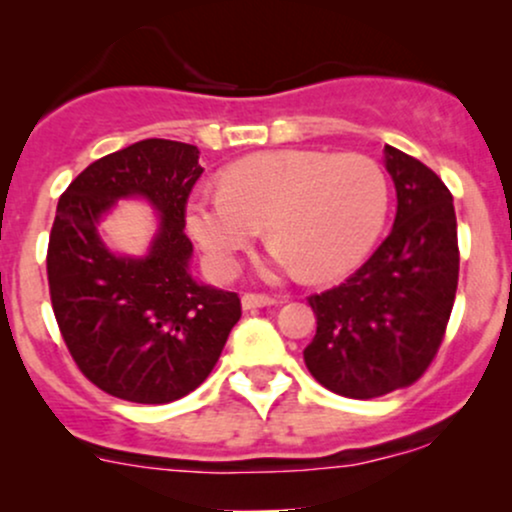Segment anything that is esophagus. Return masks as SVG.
Instances as JSON below:
<instances>
[{"label": "esophagus", "instance_id": "34e87169", "mask_svg": "<svg viewBox=\"0 0 512 512\" xmlns=\"http://www.w3.org/2000/svg\"><path fill=\"white\" fill-rule=\"evenodd\" d=\"M276 298L267 296V293H245L243 296V308L245 310H255V308H264V305H274Z\"/></svg>", "mask_w": 512, "mask_h": 512}]
</instances>
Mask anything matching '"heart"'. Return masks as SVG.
<instances>
[{
  "mask_svg": "<svg viewBox=\"0 0 512 512\" xmlns=\"http://www.w3.org/2000/svg\"><path fill=\"white\" fill-rule=\"evenodd\" d=\"M385 216L387 180L373 158L310 149L240 158L221 173L219 192H199L185 209L187 231L219 276L236 274L267 226L281 264L332 279L368 255Z\"/></svg>",
  "mask_w": 512,
  "mask_h": 512,
  "instance_id": "obj_1",
  "label": "heart"
}]
</instances>
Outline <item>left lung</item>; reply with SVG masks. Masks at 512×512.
<instances>
[{"label": "left lung", "instance_id": "left-lung-1", "mask_svg": "<svg viewBox=\"0 0 512 512\" xmlns=\"http://www.w3.org/2000/svg\"><path fill=\"white\" fill-rule=\"evenodd\" d=\"M397 216L344 284L308 296L317 330L303 358L327 390L373 399L414 385L436 358L460 276L452 195L431 168L385 146Z\"/></svg>", "mask_w": 512, "mask_h": 512}]
</instances>
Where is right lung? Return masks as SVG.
<instances>
[{
    "mask_svg": "<svg viewBox=\"0 0 512 512\" xmlns=\"http://www.w3.org/2000/svg\"><path fill=\"white\" fill-rule=\"evenodd\" d=\"M197 146L144 139L72 180L48 243L52 313L81 373L137 404H168L207 380L240 320L238 293L192 279L185 209L202 175ZM146 196L162 228L142 261L117 258L95 226L115 198Z\"/></svg>",
    "mask_w": 512,
    "mask_h": 512,
    "instance_id": "right-lung-1",
    "label": "right lung"
}]
</instances>
